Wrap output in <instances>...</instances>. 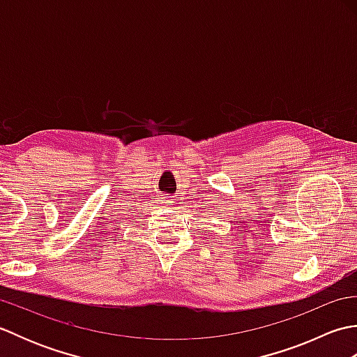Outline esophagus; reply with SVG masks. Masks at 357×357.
<instances>
[{
  "mask_svg": "<svg viewBox=\"0 0 357 357\" xmlns=\"http://www.w3.org/2000/svg\"><path fill=\"white\" fill-rule=\"evenodd\" d=\"M167 204H172V201H167Z\"/></svg>",
  "mask_w": 357,
  "mask_h": 357,
  "instance_id": "1",
  "label": "esophagus"
}]
</instances>
